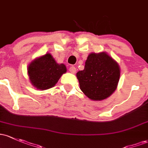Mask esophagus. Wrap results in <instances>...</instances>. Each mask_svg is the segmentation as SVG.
Wrapping results in <instances>:
<instances>
[{
    "instance_id": "34e87169",
    "label": "esophagus",
    "mask_w": 148,
    "mask_h": 148,
    "mask_svg": "<svg viewBox=\"0 0 148 148\" xmlns=\"http://www.w3.org/2000/svg\"><path fill=\"white\" fill-rule=\"evenodd\" d=\"M76 71H77V69H76L75 66H70L69 67V71L71 73V74H75L76 73Z\"/></svg>"
}]
</instances>
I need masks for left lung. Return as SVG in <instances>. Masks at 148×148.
<instances>
[{
	"mask_svg": "<svg viewBox=\"0 0 148 148\" xmlns=\"http://www.w3.org/2000/svg\"><path fill=\"white\" fill-rule=\"evenodd\" d=\"M117 62L105 52L91 53L84 69L77 73L80 89L92 100H103L114 92L120 77Z\"/></svg>",
	"mask_w": 148,
	"mask_h": 148,
	"instance_id": "1",
	"label": "left lung"
}]
</instances>
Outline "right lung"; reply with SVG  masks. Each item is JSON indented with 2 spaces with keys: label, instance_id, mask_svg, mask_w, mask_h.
Here are the masks:
<instances>
[{
  "label": "right lung",
  "instance_id": "obj_1",
  "mask_svg": "<svg viewBox=\"0 0 148 148\" xmlns=\"http://www.w3.org/2000/svg\"><path fill=\"white\" fill-rule=\"evenodd\" d=\"M66 72V66L58 64L49 53L36 58L27 68L31 84L41 90L55 86L61 76Z\"/></svg>",
  "mask_w": 148,
  "mask_h": 148
}]
</instances>
